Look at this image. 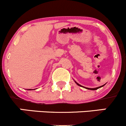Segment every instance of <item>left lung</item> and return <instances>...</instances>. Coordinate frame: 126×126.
I'll return each instance as SVG.
<instances>
[{
	"label": "left lung",
	"instance_id": "1",
	"mask_svg": "<svg viewBox=\"0 0 126 126\" xmlns=\"http://www.w3.org/2000/svg\"><path fill=\"white\" fill-rule=\"evenodd\" d=\"M75 82L77 84H78V85H79V86H81L82 87V85H80V84H78V83H77L75 81ZM105 85V84H104V85H102V86H100V87H96V88H88V87H84V88H85V89H89V90H97V89H99V88H100V87H103V86H104V85Z\"/></svg>",
	"mask_w": 126,
	"mask_h": 126
}]
</instances>
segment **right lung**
Listing matches in <instances>:
<instances>
[{
	"mask_svg": "<svg viewBox=\"0 0 126 126\" xmlns=\"http://www.w3.org/2000/svg\"><path fill=\"white\" fill-rule=\"evenodd\" d=\"M29 90H31V89H29Z\"/></svg>",
	"mask_w": 126,
	"mask_h": 126,
	"instance_id": "right-lung-1",
	"label": "right lung"
}]
</instances>
